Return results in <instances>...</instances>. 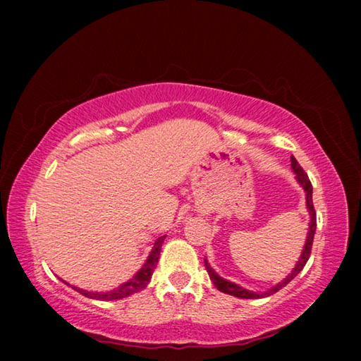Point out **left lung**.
I'll use <instances>...</instances> for the list:
<instances>
[{
	"mask_svg": "<svg viewBox=\"0 0 361 361\" xmlns=\"http://www.w3.org/2000/svg\"><path fill=\"white\" fill-rule=\"evenodd\" d=\"M291 169L293 172H295V178L296 181L301 185V188L304 189L305 192V207H307V212H309V231H307V239H305V243H304V248H302V253L301 256H299L298 262L295 264V267H293V271L286 276L282 282H279L277 285H274L272 288H269L266 291H252V290H247L243 288V286L237 285L234 282H229V280H226L223 277H219L218 274L213 271V267L209 264V261H207V258L204 259L205 262V269L207 272H209L210 276V280L213 283H215L216 288L221 291V293H226V295H231V296H235V298H242V299H259V298H266V296H271L274 295V293H277L279 290H282L285 285H288L293 279H295L299 272L302 271V267L305 266V262H307L309 256H310V250H312V242H314V235H315V229H317V215H315V209H314V202H312V185H310V180L307 173L304 172V170L301 169V166H299L298 161L295 157L291 156Z\"/></svg>",
	"mask_w": 361,
	"mask_h": 361,
	"instance_id": "8db88e82",
	"label": "left lung"
}]
</instances>
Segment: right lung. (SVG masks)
<instances>
[{
  "instance_id": "1",
  "label": "right lung",
  "mask_w": 361,
  "mask_h": 361,
  "mask_svg": "<svg viewBox=\"0 0 361 361\" xmlns=\"http://www.w3.org/2000/svg\"><path fill=\"white\" fill-rule=\"evenodd\" d=\"M164 240H166V235L157 237V239L154 240V243H152V250H151V253L148 256V259L145 261V264L142 266V269H140V271L130 280H127L126 283L119 285L118 288H114L111 291H87V290L79 288V286H73L70 283H66L65 280H62V279H60V280H62L65 285L71 286L73 290H76L78 293H81L82 296L90 298V299H99V301H116V299L127 298V296L133 295V293L142 291L145 286L149 283L152 272H154L156 264H157V261H159V255H161V248H162Z\"/></svg>"
}]
</instances>
